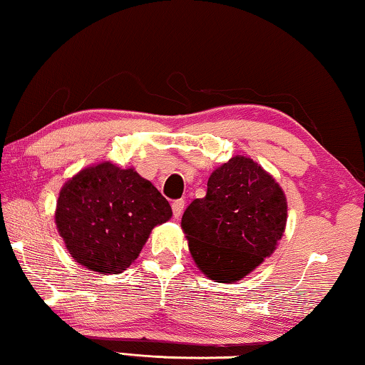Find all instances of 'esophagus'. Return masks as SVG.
I'll return each instance as SVG.
<instances>
[{"instance_id": "34e87169", "label": "esophagus", "mask_w": 365, "mask_h": 365, "mask_svg": "<svg viewBox=\"0 0 365 365\" xmlns=\"http://www.w3.org/2000/svg\"><path fill=\"white\" fill-rule=\"evenodd\" d=\"M183 208H185V201L183 200H175L172 203V211H173V216L177 217H180L182 216V213H183Z\"/></svg>"}]
</instances>
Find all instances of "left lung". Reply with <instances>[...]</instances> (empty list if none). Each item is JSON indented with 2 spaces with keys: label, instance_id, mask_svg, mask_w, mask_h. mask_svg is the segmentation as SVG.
<instances>
[{
  "label": "left lung",
  "instance_id": "left-lung-1",
  "mask_svg": "<svg viewBox=\"0 0 365 365\" xmlns=\"http://www.w3.org/2000/svg\"><path fill=\"white\" fill-rule=\"evenodd\" d=\"M287 222V200L274 178L236 155L211 173L205 198L188 205L182 227L198 269L221 284L241 280L274 252Z\"/></svg>",
  "mask_w": 365,
  "mask_h": 365
}]
</instances>
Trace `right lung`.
Here are the masks:
<instances>
[{"mask_svg":"<svg viewBox=\"0 0 365 365\" xmlns=\"http://www.w3.org/2000/svg\"><path fill=\"white\" fill-rule=\"evenodd\" d=\"M170 216V205L149 180L133 168L103 162L63 185L56 222L78 264L121 274L138 259L154 226Z\"/></svg>","mask_w":365,"mask_h":365,"instance_id":"add662e5","label":"right lung"}]
</instances>
